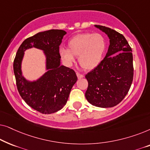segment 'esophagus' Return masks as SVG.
<instances>
[{"instance_id": "obj_1", "label": "esophagus", "mask_w": 150, "mask_h": 150, "mask_svg": "<svg viewBox=\"0 0 150 150\" xmlns=\"http://www.w3.org/2000/svg\"><path fill=\"white\" fill-rule=\"evenodd\" d=\"M76 75H77V77L79 79H82V78L84 77V76L83 74H80L79 72L76 73Z\"/></svg>"}]
</instances>
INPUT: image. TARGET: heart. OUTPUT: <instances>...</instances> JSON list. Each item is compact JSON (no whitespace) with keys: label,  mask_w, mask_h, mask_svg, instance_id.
I'll return each mask as SVG.
<instances>
[{"label":"heart","mask_w":150,"mask_h":150,"mask_svg":"<svg viewBox=\"0 0 150 150\" xmlns=\"http://www.w3.org/2000/svg\"><path fill=\"white\" fill-rule=\"evenodd\" d=\"M68 48L59 50L61 60L65 65L74 64L75 57H79V63L83 68L93 69L97 67L103 59L106 49V42L100 33H84L78 34L68 42Z\"/></svg>","instance_id":"b5f03b06"}]
</instances>
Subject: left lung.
I'll return each mask as SVG.
<instances>
[{
  "instance_id": "8db88e82",
  "label": "left lung",
  "mask_w": 150,
  "mask_h": 150,
  "mask_svg": "<svg viewBox=\"0 0 150 150\" xmlns=\"http://www.w3.org/2000/svg\"><path fill=\"white\" fill-rule=\"evenodd\" d=\"M107 35L108 52L100 65L86 74L87 101L101 108L116 106L127 95L134 74L132 49L124 36L111 28L95 25Z\"/></svg>"
}]
</instances>
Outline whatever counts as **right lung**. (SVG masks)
I'll use <instances>...</instances> for the list:
<instances>
[{"mask_svg": "<svg viewBox=\"0 0 150 150\" xmlns=\"http://www.w3.org/2000/svg\"><path fill=\"white\" fill-rule=\"evenodd\" d=\"M66 32L52 29L26 39L18 48L13 61L16 86L28 106L43 114H51L65 105L73 85L77 81L75 71L61 65L59 46ZM36 47L45 52L47 71L40 79L28 81L22 76L21 65L24 51Z\"/></svg>", "mask_w": 150, "mask_h": 150, "instance_id": "add662e5", "label": "right lung"}]
</instances>
